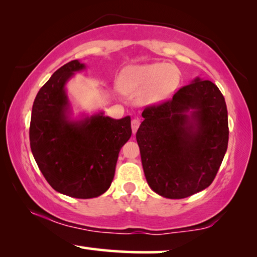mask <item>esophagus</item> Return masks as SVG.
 <instances>
[{
    "mask_svg": "<svg viewBox=\"0 0 257 257\" xmlns=\"http://www.w3.org/2000/svg\"><path fill=\"white\" fill-rule=\"evenodd\" d=\"M140 123H141V121H140L139 118L132 119V131H133V134H135V133L138 132V129H139V126H140Z\"/></svg>",
    "mask_w": 257,
    "mask_h": 257,
    "instance_id": "1",
    "label": "esophagus"
}]
</instances>
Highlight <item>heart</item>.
I'll return each mask as SVG.
<instances>
[{
	"instance_id": "1",
	"label": "heart",
	"mask_w": 257,
	"mask_h": 257,
	"mask_svg": "<svg viewBox=\"0 0 257 257\" xmlns=\"http://www.w3.org/2000/svg\"><path fill=\"white\" fill-rule=\"evenodd\" d=\"M180 81V70L175 66L154 62L126 68L119 75L118 87L123 94L141 96L143 103L157 104L173 96Z\"/></svg>"
}]
</instances>
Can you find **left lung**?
Returning <instances> with one entry per match:
<instances>
[{"instance_id":"left-lung-1","label":"left lung","mask_w":257,"mask_h":257,"mask_svg":"<svg viewBox=\"0 0 257 257\" xmlns=\"http://www.w3.org/2000/svg\"><path fill=\"white\" fill-rule=\"evenodd\" d=\"M136 133L149 187L184 198L213 182L228 148V111L211 81L196 77L172 100L147 107Z\"/></svg>"}]
</instances>
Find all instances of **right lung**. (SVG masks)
Wrapping results in <instances>:
<instances>
[{
	"label": "right lung",
	"instance_id": "right-lung-1",
	"mask_svg": "<svg viewBox=\"0 0 257 257\" xmlns=\"http://www.w3.org/2000/svg\"><path fill=\"white\" fill-rule=\"evenodd\" d=\"M85 64L74 60L40 89L30 119V148L47 182L59 193L93 198L105 193L118 153L132 136L131 116L115 119L103 111L74 118L66 84Z\"/></svg>",
	"mask_w": 257,
	"mask_h": 257
}]
</instances>
